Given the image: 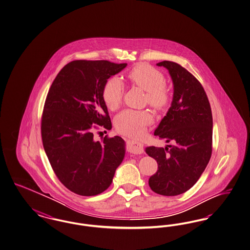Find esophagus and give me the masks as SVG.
<instances>
[{"label": "esophagus", "mask_w": 250, "mask_h": 250, "mask_svg": "<svg viewBox=\"0 0 250 250\" xmlns=\"http://www.w3.org/2000/svg\"><path fill=\"white\" fill-rule=\"evenodd\" d=\"M127 150L132 154H135V155H140V154H143V146L141 143H138L136 141H132L128 143V146H127Z\"/></svg>", "instance_id": "34e87169"}]
</instances>
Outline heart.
I'll list each match as a JSON object with an SVG mask.
<instances>
[{
  "label": "heart",
  "instance_id": "obj_1",
  "mask_svg": "<svg viewBox=\"0 0 250 250\" xmlns=\"http://www.w3.org/2000/svg\"><path fill=\"white\" fill-rule=\"evenodd\" d=\"M129 81L146 91L147 103L150 105L162 109L169 102V91L167 89L165 78L158 69L147 64H139L127 74ZM125 87L118 77L110 78L104 87L103 98L106 106L114 111L121 104ZM153 116L148 111L133 109L124 110L115 118L117 130L125 136H142L146 126L151 124Z\"/></svg>",
  "mask_w": 250,
  "mask_h": 250
}]
</instances>
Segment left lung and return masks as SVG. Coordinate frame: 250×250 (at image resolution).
<instances>
[{"label":"left lung","mask_w":250,"mask_h":250,"mask_svg":"<svg viewBox=\"0 0 250 250\" xmlns=\"http://www.w3.org/2000/svg\"><path fill=\"white\" fill-rule=\"evenodd\" d=\"M157 66L168 70L173 98L154 135L172 145L146 148L159 165L148 184L158 194L176 196L196 183L211 159L212 110L202 84L186 68L172 61H162Z\"/></svg>","instance_id":"left-lung-1"}]
</instances>
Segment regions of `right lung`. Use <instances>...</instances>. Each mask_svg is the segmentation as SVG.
Wrapping results in <instances>:
<instances>
[{
	"label": "right lung",
	"mask_w": 250,
	"mask_h": 250,
	"mask_svg": "<svg viewBox=\"0 0 250 250\" xmlns=\"http://www.w3.org/2000/svg\"><path fill=\"white\" fill-rule=\"evenodd\" d=\"M127 66L107 61H74L61 69L45 99L41 136L61 183L76 194L93 196L109 188L125 154L120 136L94 140L95 125L112 123L103 98L106 82Z\"/></svg>",
	"instance_id": "add662e5"
}]
</instances>
